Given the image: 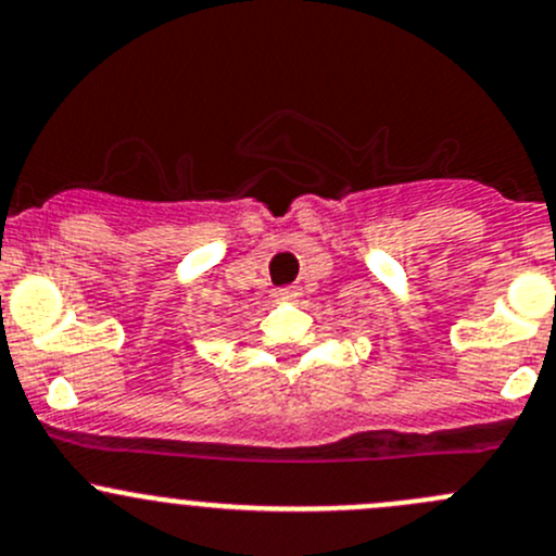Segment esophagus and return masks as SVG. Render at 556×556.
<instances>
[{
	"label": "esophagus",
	"instance_id": "obj_1",
	"mask_svg": "<svg viewBox=\"0 0 556 556\" xmlns=\"http://www.w3.org/2000/svg\"><path fill=\"white\" fill-rule=\"evenodd\" d=\"M296 296H300V289H294V286L276 289V300H296Z\"/></svg>",
	"mask_w": 556,
	"mask_h": 556
}]
</instances>
